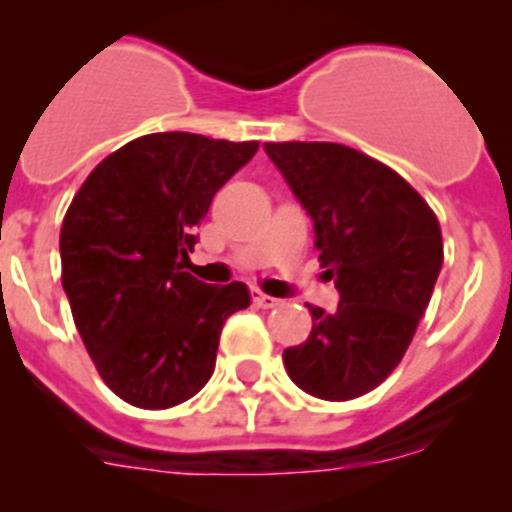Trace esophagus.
I'll return each mask as SVG.
<instances>
[{
    "mask_svg": "<svg viewBox=\"0 0 512 512\" xmlns=\"http://www.w3.org/2000/svg\"><path fill=\"white\" fill-rule=\"evenodd\" d=\"M252 302H255L257 307H262V309H272V307H277V304H280V299L270 297V294L260 292V289H252Z\"/></svg>",
    "mask_w": 512,
    "mask_h": 512,
    "instance_id": "esophagus-1",
    "label": "esophagus"
}]
</instances>
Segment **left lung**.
<instances>
[{
  "instance_id": "obj_1",
  "label": "left lung",
  "mask_w": 512,
  "mask_h": 512,
  "mask_svg": "<svg viewBox=\"0 0 512 512\" xmlns=\"http://www.w3.org/2000/svg\"><path fill=\"white\" fill-rule=\"evenodd\" d=\"M314 223L334 312L307 304V342L282 354L289 379L324 401L376 389L399 366L443 265L441 225L396 170L339 143H265Z\"/></svg>"
}]
</instances>
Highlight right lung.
<instances>
[{
	"label": "right lung",
	"mask_w": 512,
	"mask_h": 512,
	"mask_svg": "<svg viewBox=\"0 0 512 512\" xmlns=\"http://www.w3.org/2000/svg\"><path fill=\"white\" fill-rule=\"evenodd\" d=\"M257 141L151 133L103 158L61 225V285L108 389L138 409H170L213 376L220 332L250 307L242 282L183 272L213 195Z\"/></svg>",
	"instance_id": "add662e5"
}]
</instances>
